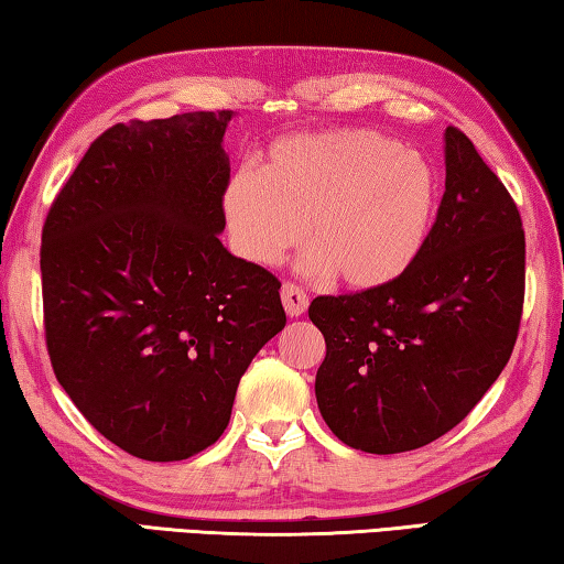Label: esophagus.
<instances>
[{
    "label": "esophagus",
    "mask_w": 564,
    "mask_h": 564,
    "mask_svg": "<svg viewBox=\"0 0 564 564\" xmlns=\"http://www.w3.org/2000/svg\"><path fill=\"white\" fill-rule=\"evenodd\" d=\"M281 299H283V308L291 318H299L308 308V295L295 283H285L281 289Z\"/></svg>",
    "instance_id": "esophagus-1"
}]
</instances>
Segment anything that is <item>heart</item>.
<instances>
[{
	"label": "heart",
	"instance_id": "obj_1",
	"mask_svg": "<svg viewBox=\"0 0 564 564\" xmlns=\"http://www.w3.org/2000/svg\"><path fill=\"white\" fill-rule=\"evenodd\" d=\"M437 178L417 151L366 129L289 137L269 147L259 174L238 171L224 216L243 259L273 265L303 241V271L336 273L356 291L388 285L423 253Z\"/></svg>",
	"mask_w": 564,
	"mask_h": 564
}]
</instances>
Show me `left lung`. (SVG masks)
Returning a JSON list of instances; mask_svg holds the SVG:
<instances>
[{"label":"left lung","mask_w":564,"mask_h":564,"mask_svg":"<svg viewBox=\"0 0 564 564\" xmlns=\"http://www.w3.org/2000/svg\"><path fill=\"white\" fill-rule=\"evenodd\" d=\"M524 301V231L508 188L460 129H445V194L417 261L388 285L318 295L326 338L316 400L362 453L437 441L512 356Z\"/></svg>","instance_id":"left-lung-1"}]
</instances>
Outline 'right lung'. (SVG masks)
I'll list each match as a JSON object with an SVG mask.
<instances>
[{
  "label": "right lung",
  "instance_id": "obj_1",
  "mask_svg": "<svg viewBox=\"0 0 564 564\" xmlns=\"http://www.w3.org/2000/svg\"><path fill=\"white\" fill-rule=\"evenodd\" d=\"M231 119L117 123L44 221L54 376L107 441L141 460H186L214 445L238 380L285 326L279 279L218 241Z\"/></svg>",
  "mask_w": 564,
  "mask_h": 564
}]
</instances>
